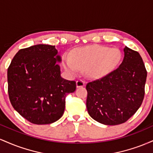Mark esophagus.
I'll list each match as a JSON object with an SVG mask.
<instances>
[{
  "instance_id": "obj_1",
  "label": "esophagus",
  "mask_w": 153,
  "mask_h": 153,
  "mask_svg": "<svg viewBox=\"0 0 153 153\" xmlns=\"http://www.w3.org/2000/svg\"><path fill=\"white\" fill-rule=\"evenodd\" d=\"M85 85V82L83 81L82 80H80V79H79L76 81V86L77 88H79V87H82Z\"/></svg>"
}]
</instances>
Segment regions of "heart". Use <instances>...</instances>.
<instances>
[{
  "label": "heart",
  "instance_id": "heart-1",
  "mask_svg": "<svg viewBox=\"0 0 153 153\" xmlns=\"http://www.w3.org/2000/svg\"><path fill=\"white\" fill-rule=\"evenodd\" d=\"M121 57L119 49L93 45L75 50L72 58L65 57V67L72 75L76 74L80 69L85 71V75L90 78H100L109 73Z\"/></svg>",
  "mask_w": 153,
  "mask_h": 153
}]
</instances>
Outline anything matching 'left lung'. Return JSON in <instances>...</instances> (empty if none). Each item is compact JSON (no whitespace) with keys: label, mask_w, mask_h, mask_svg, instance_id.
I'll use <instances>...</instances> for the list:
<instances>
[{"label":"left lung","mask_w":153,"mask_h":153,"mask_svg":"<svg viewBox=\"0 0 153 153\" xmlns=\"http://www.w3.org/2000/svg\"><path fill=\"white\" fill-rule=\"evenodd\" d=\"M117 69L88 82L86 106L94 120L106 125L122 124L136 113L145 96L147 71L140 54L129 47Z\"/></svg>","instance_id":"obj_1"}]
</instances>
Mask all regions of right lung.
Masks as SVG:
<instances>
[{
    "instance_id": "1",
    "label": "right lung",
    "mask_w": 153,
    "mask_h": 153,
    "mask_svg": "<svg viewBox=\"0 0 153 153\" xmlns=\"http://www.w3.org/2000/svg\"><path fill=\"white\" fill-rule=\"evenodd\" d=\"M55 46L36 45L22 49L8 68V92L13 108L35 124H48L60 119L65 96L76 82L62 78Z\"/></svg>"
}]
</instances>
